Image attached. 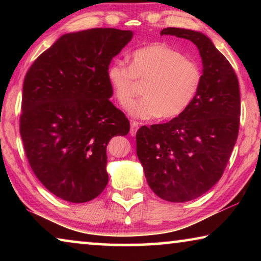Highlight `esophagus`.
I'll use <instances>...</instances> for the list:
<instances>
[{"label": "esophagus", "instance_id": "esophagus-1", "mask_svg": "<svg viewBox=\"0 0 261 261\" xmlns=\"http://www.w3.org/2000/svg\"><path fill=\"white\" fill-rule=\"evenodd\" d=\"M138 129H139V123L136 122V121H132L131 124H130V135L136 136L137 130H138Z\"/></svg>", "mask_w": 261, "mask_h": 261}]
</instances>
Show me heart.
I'll return each mask as SVG.
<instances>
[{"label": "heart", "mask_w": 261, "mask_h": 261, "mask_svg": "<svg viewBox=\"0 0 261 261\" xmlns=\"http://www.w3.org/2000/svg\"><path fill=\"white\" fill-rule=\"evenodd\" d=\"M107 78L118 103L125 107L145 82V96L129 105L132 117L149 120L182 115L199 91L202 73L198 63L162 42L140 47L130 54V65L116 60L109 64Z\"/></svg>", "instance_id": "heart-1"}]
</instances>
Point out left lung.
<instances>
[{
    "mask_svg": "<svg viewBox=\"0 0 261 261\" xmlns=\"http://www.w3.org/2000/svg\"><path fill=\"white\" fill-rule=\"evenodd\" d=\"M165 34L197 46L201 85L182 115L137 131V155L156 196L184 202L208 191L226 169L240 130V85L231 64L205 34L177 28L163 29Z\"/></svg>",
    "mask_w": 261,
    "mask_h": 261,
    "instance_id": "1",
    "label": "left lung"
}]
</instances>
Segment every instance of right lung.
Instances as JSON below:
<instances>
[{"label": "right lung", "mask_w": 261, "mask_h": 261, "mask_svg": "<svg viewBox=\"0 0 261 261\" xmlns=\"http://www.w3.org/2000/svg\"><path fill=\"white\" fill-rule=\"evenodd\" d=\"M131 38L117 29L64 34L26 73L19 118L25 154L61 199L90 201L108 183L107 145L127 135L130 123L110 102L107 69Z\"/></svg>", "instance_id": "1"}]
</instances>
